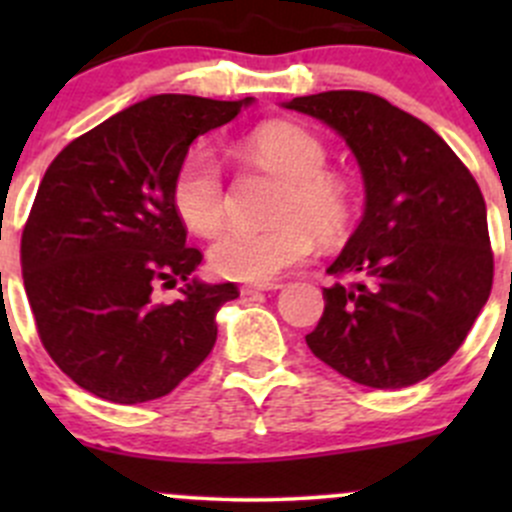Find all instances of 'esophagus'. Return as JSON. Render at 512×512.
Instances as JSON below:
<instances>
[{"instance_id":"34e87169","label":"esophagus","mask_w":512,"mask_h":512,"mask_svg":"<svg viewBox=\"0 0 512 512\" xmlns=\"http://www.w3.org/2000/svg\"><path fill=\"white\" fill-rule=\"evenodd\" d=\"M282 285H277V282H265V285H242L240 292L245 294V297H255V294H262V292H275V289H280Z\"/></svg>"}]
</instances>
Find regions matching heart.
I'll return each instance as SVG.
<instances>
[{"label": "heart", "mask_w": 512, "mask_h": 512, "mask_svg": "<svg viewBox=\"0 0 512 512\" xmlns=\"http://www.w3.org/2000/svg\"><path fill=\"white\" fill-rule=\"evenodd\" d=\"M242 153L287 178L275 205L280 223L227 225L210 245L208 260L220 277L265 285L312 255L314 235L324 242L344 235L352 218V190L327 170V146L294 123H262L247 133ZM170 195L178 218L198 235H210L223 223V170L210 148L195 146L185 153Z\"/></svg>", "instance_id": "heart-1"}]
</instances>
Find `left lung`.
I'll return each instance as SVG.
<instances>
[{
	"instance_id": "left-lung-1",
	"label": "left lung",
	"mask_w": 512,
	"mask_h": 512,
	"mask_svg": "<svg viewBox=\"0 0 512 512\" xmlns=\"http://www.w3.org/2000/svg\"><path fill=\"white\" fill-rule=\"evenodd\" d=\"M285 108L347 141L366 193L359 227L327 267L354 282L324 287L309 349L361 386L418 384L456 354L493 287L476 178L431 126L381 96L324 91Z\"/></svg>"
}]
</instances>
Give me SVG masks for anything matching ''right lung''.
I'll list each match as a JSON object with an SVG mask.
<instances>
[{
    "label": "right lung",
    "mask_w": 512,
    "mask_h": 512,
    "mask_svg": "<svg viewBox=\"0 0 512 512\" xmlns=\"http://www.w3.org/2000/svg\"><path fill=\"white\" fill-rule=\"evenodd\" d=\"M160 94L71 141L46 168L22 235V275L39 339L81 389L113 404L170 394L218 339L232 282L193 277L173 175L193 141L250 106ZM184 282L158 305L152 289Z\"/></svg>",
    "instance_id": "1"
}]
</instances>
